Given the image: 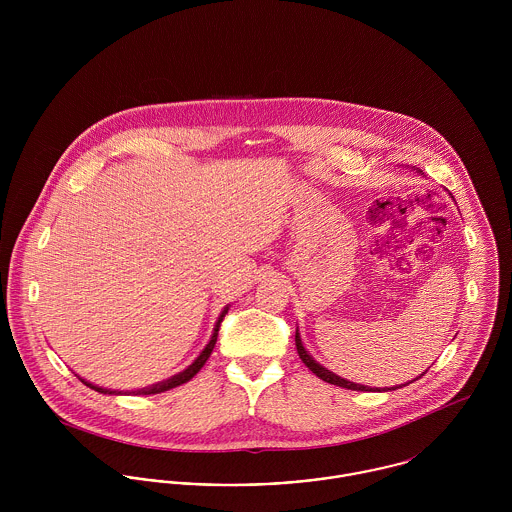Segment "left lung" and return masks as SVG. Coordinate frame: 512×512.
Returning a JSON list of instances; mask_svg holds the SVG:
<instances>
[{
	"label": "left lung",
	"instance_id": "8db88e82",
	"mask_svg": "<svg viewBox=\"0 0 512 512\" xmlns=\"http://www.w3.org/2000/svg\"><path fill=\"white\" fill-rule=\"evenodd\" d=\"M418 173H422L420 169H418ZM295 347H297V353H299V359L305 363V366L313 372V374H317L321 380H325V382H329V384H335V386H341V388H347V390H361V392H366V390H376V392H380L378 388H368L365 384H357V382H351V380H347V378H343V376H339V374H335L333 370H329V368H325L323 365H319L311 355H309V351L303 347V341H301V335H299V329H295ZM426 374V372H424ZM418 378H422V374L418 376ZM416 378V380H418ZM402 386H406V384H402ZM402 386H392V388H384V392L386 390H396V388H402Z\"/></svg>",
	"mask_w": 512,
	"mask_h": 512
}]
</instances>
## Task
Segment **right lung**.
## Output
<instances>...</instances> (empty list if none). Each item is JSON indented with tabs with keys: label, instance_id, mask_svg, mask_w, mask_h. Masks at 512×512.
<instances>
[{
	"label": "right lung",
	"instance_id": "1",
	"mask_svg": "<svg viewBox=\"0 0 512 512\" xmlns=\"http://www.w3.org/2000/svg\"><path fill=\"white\" fill-rule=\"evenodd\" d=\"M228 313V305L220 311L219 319H217V325H215V329H213V335H211V341L207 343V347L201 351V355L191 363V365L187 366L185 370H181L179 374H173L171 378H167V380H161V382H157V384H151V386H146V388H140V390H112V388H102V386H98V384H92V382H88V380H84V378H80V382L82 384H86V386H90L92 390H96V392H100V394H159V392H165V390H171V388H175V386H179V384H185V382H189L201 368L203 365L209 361V357H211V353H213V349H215V343H217V337H219V327L220 321H222V317Z\"/></svg>",
	"mask_w": 512,
	"mask_h": 512
}]
</instances>
